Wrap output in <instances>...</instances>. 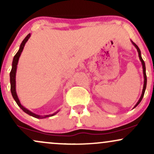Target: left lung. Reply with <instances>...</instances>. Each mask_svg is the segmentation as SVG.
Listing matches in <instances>:
<instances>
[{
  "label": "left lung",
  "instance_id": "left-lung-1",
  "mask_svg": "<svg viewBox=\"0 0 154 154\" xmlns=\"http://www.w3.org/2000/svg\"><path fill=\"white\" fill-rule=\"evenodd\" d=\"M132 44H133L134 45H135V47L137 48V52H138V56H139V58H140V60L141 63H142V65H143V75H144V85H143V92H142V95H141L140 98V99L138 101H137V103H136V105L135 106V107L137 106L138 104L140 103V101L142 100L143 98V95H144V93H145V91H146V84H147V77H146V65H145V62L143 60L142 57H141V54H140V51L138 46H137V45L135 43H133V42L132 41ZM134 107V108H135Z\"/></svg>",
  "mask_w": 154,
  "mask_h": 154
}]
</instances>
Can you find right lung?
Wrapping results in <instances>:
<instances>
[{
  "instance_id": "1",
  "label": "right lung",
  "mask_w": 154,
  "mask_h": 154,
  "mask_svg": "<svg viewBox=\"0 0 154 154\" xmlns=\"http://www.w3.org/2000/svg\"><path fill=\"white\" fill-rule=\"evenodd\" d=\"M29 37H30V34H28L27 35H26V38H24V40H23L22 43H21L20 48H19L18 52L16 54L14 57L13 63H12V69H11V72H10L11 92L12 96H13L14 99L15 100V101L17 102V105H18L20 107L21 109H22V110L24 111V112L26 113L27 114H29V115L33 116V117L38 118V119H43V118H46V117H48V116H54L57 112L54 113V114H51V115H46V116L37 115V114H34V113L31 112L30 111H29L28 109H26V108H24V106H22V104L20 103V101H19V100L18 98V96H17V92H16V72H17V63H18V61H19V56H20V55H21V53L22 52L23 48H24V45H25V43H26V41L28 40V39L29 38Z\"/></svg>"
}]
</instances>
